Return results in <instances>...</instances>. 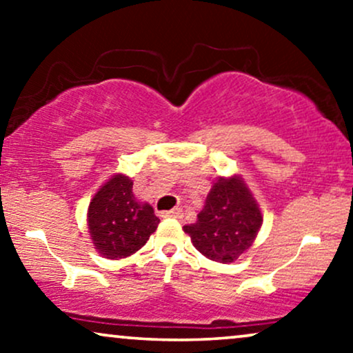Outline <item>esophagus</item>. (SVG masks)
Instances as JSON below:
<instances>
[{
    "mask_svg": "<svg viewBox=\"0 0 353 353\" xmlns=\"http://www.w3.org/2000/svg\"><path fill=\"white\" fill-rule=\"evenodd\" d=\"M163 217H174V219H181L182 217V209L176 208V209H171V210H165V212L161 214Z\"/></svg>",
    "mask_w": 353,
    "mask_h": 353,
    "instance_id": "34e87169",
    "label": "esophagus"
}]
</instances>
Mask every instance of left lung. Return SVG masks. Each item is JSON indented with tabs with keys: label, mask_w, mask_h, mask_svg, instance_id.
Masks as SVG:
<instances>
[{
	"label": "left lung",
	"mask_w": 353,
	"mask_h": 353,
	"mask_svg": "<svg viewBox=\"0 0 353 353\" xmlns=\"http://www.w3.org/2000/svg\"><path fill=\"white\" fill-rule=\"evenodd\" d=\"M262 225V214L242 177H219L196 224L184 225L194 247L210 261L234 262L244 254Z\"/></svg>",
	"instance_id": "obj_1"
}]
</instances>
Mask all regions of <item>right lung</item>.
I'll list each match as a JSON object with an SVG mask.
<instances>
[{
  "mask_svg": "<svg viewBox=\"0 0 353 353\" xmlns=\"http://www.w3.org/2000/svg\"><path fill=\"white\" fill-rule=\"evenodd\" d=\"M159 219L149 204L137 202L132 181L116 174L92 197L88 225L96 250L106 259H124L143 247Z\"/></svg>",
  "mask_w": 353,
  "mask_h": 353,
  "instance_id": "1",
  "label": "right lung"
}]
</instances>
